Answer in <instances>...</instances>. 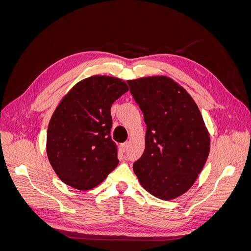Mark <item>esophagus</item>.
<instances>
[{"mask_svg":"<svg viewBox=\"0 0 251 251\" xmlns=\"http://www.w3.org/2000/svg\"><path fill=\"white\" fill-rule=\"evenodd\" d=\"M127 147H128V143L126 142V143L123 144V147H121V149H123L124 151H127Z\"/></svg>","mask_w":251,"mask_h":251,"instance_id":"1","label":"esophagus"}]
</instances>
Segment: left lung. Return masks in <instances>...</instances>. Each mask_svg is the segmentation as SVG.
<instances>
[{
    "label": "left lung",
    "mask_w": 251,
    "mask_h": 251,
    "mask_svg": "<svg viewBox=\"0 0 251 251\" xmlns=\"http://www.w3.org/2000/svg\"><path fill=\"white\" fill-rule=\"evenodd\" d=\"M147 124L146 149L134 163L142 187L156 198L185 194L207 160L210 136L187 91L164 75L127 80Z\"/></svg>",
    "instance_id": "obj_1"
}]
</instances>
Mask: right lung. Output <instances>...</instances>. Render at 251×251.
<instances>
[{
  "label": "right lung",
  "mask_w": 251,
  "mask_h": 251,
  "mask_svg": "<svg viewBox=\"0 0 251 251\" xmlns=\"http://www.w3.org/2000/svg\"><path fill=\"white\" fill-rule=\"evenodd\" d=\"M127 91L123 79L93 75L78 81L60 100L48 126L46 150L65 184L89 191L118 165L111 138V107Z\"/></svg>",
  "instance_id": "1"
}]
</instances>
